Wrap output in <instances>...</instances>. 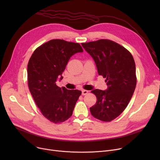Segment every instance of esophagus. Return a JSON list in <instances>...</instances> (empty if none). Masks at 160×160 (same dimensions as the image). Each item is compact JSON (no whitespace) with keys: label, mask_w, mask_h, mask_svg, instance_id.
Returning <instances> with one entry per match:
<instances>
[{"label":"esophagus","mask_w":160,"mask_h":160,"mask_svg":"<svg viewBox=\"0 0 160 160\" xmlns=\"http://www.w3.org/2000/svg\"><path fill=\"white\" fill-rule=\"evenodd\" d=\"M88 93V91H87V90H82V95H86Z\"/></svg>","instance_id":"34e87169"}]
</instances>
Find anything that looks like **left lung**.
Segmentation results:
<instances>
[{
	"label": "left lung",
	"mask_w": 160,
	"mask_h": 160,
	"mask_svg": "<svg viewBox=\"0 0 160 160\" xmlns=\"http://www.w3.org/2000/svg\"><path fill=\"white\" fill-rule=\"evenodd\" d=\"M93 58L98 74L106 78L108 88L91 92L97 97L90 112L96 119L111 121L127 108L136 86V64L131 53L124 47L108 39L82 43Z\"/></svg>",
	"instance_id": "left-lung-1"
}]
</instances>
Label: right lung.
<instances>
[{
  "instance_id": "1",
  "label": "right lung",
  "mask_w": 160,
  "mask_h": 160,
  "mask_svg": "<svg viewBox=\"0 0 160 160\" xmlns=\"http://www.w3.org/2000/svg\"><path fill=\"white\" fill-rule=\"evenodd\" d=\"M82 52L78 43L52 39L36 48L28 62L30 93L41 113L54 123H60L69 118L82 94L77 89L59 88L56 82L63 79L62 74L71 57Z\"/></svg>"
}]
</instances>
